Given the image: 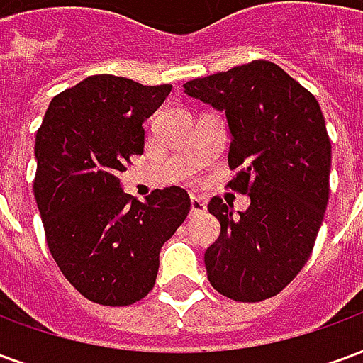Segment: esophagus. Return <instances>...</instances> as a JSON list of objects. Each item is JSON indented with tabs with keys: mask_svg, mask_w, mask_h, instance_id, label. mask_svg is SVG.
Segmentation results:
<instances>
[{
	"mask_svg": "<svg viewBox=\"0 0 363 363\" xmlns=\"http://www.w3.org/2000/svg\"><path fill=\"white\" fill-rule=\"evenodd\" d=\"M190 210H192V213H204L206 210H208L206 200H202V198L198 196H192L190 198Z\"/></svg>",
	"mask_w": 363,
	"mask_h": 363,
	"instance_id": "obj_1",
	"label": "esophagus"
}]
</instances>
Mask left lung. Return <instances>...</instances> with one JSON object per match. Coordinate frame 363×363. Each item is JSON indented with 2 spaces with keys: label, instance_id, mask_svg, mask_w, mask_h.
<instances>
[{
  "label": "left lung",
  "instance_id": "obj_1",
  "mask_svg": "<svg viewBox=\"0 0 363 363\" xmlns=\"http://www.w3.org/2000/svg\"><path fill=\"white\" fill-rule=\"evenodd\" d=\"M184 93L225 112L231 190L251 206L212 198L221 225L206 249L208 280L235 301L280 294L305 267L328 202L330 140L317 99L267 60L184 83Z\"/></svg>",
  "mask_w": 363,
  "mask_h": 363
}]
</instances>
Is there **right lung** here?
Returning <instances> with one entry per match:
<instances>
[{
	"label": "right lung",
	"instance_id": "obj_1",
	"mask_svg": "<svg viewBox=\"0 0 363 363\" xmlns=\"http://www.w3.org/2000/svg\"><path fill=\"white\" fill-rule=\"evenodd\" d=\"M171 89L91 75L52 99L36 132L35 198L46 243L67 281L99 305L147 296L161 247L189 216L181 186L138 202L118 179L130 157L143 153L142 124Z\"/></svg>",
	"mask_w": 363,
	"mask_h": 363
}]
</instances>
